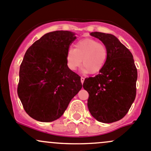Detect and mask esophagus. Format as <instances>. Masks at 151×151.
Here are the masks:
<instances>
[{"instance_id": "1", "label": "esophagus", "mask_w": 151, "mask_h": 151, "mask_svg": "<svg viewBox=\"0 0 151 151\" xmlns=\"http://www.w3.org/2000/svg\"><path fill=\"white\" fill-rule=\"evenodd\" d=\"M84 78L83 77H81V83H83V81H84Z\"/></svg>"}]
</instances>
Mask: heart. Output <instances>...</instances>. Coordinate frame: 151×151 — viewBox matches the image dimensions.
<instances>
[{"mask_svg":"<svg viewBox=\"0 0 151 151\" xmlns=\"http://www.w3.org/2000/svg\"><path fill=\"white\" fill-rule=\"evenodd\" d=\"M108 49L104 44L93 39H83L76 43L75 48L68 49L66 63L68 69L76 70L83 63V73L101 72L108 59Z\"/></svg>","mask_w":151,"mask_h":151,"instance_id":"obj_1","label":"heart"}]
</instances>
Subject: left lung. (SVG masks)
Here are the masks:
<instances>
[{
	"label": "left lung",
	"mask_w": 151,
	"mask_h": 151,
	"mask_svg": "<svg viewBox=\"0 0 151 151\" xmlns=\"http://www.w3.org/2000/svg\"><path fill=\"white\" fill-rule=\"evenodd\" d=\"M108 49V59L98 75L85 78L89 112L98 121L111 123L126 116L137 94V70L132 53L112 34L92 32Z\"/></svg>",
	"instance_id": "1"
}]
</instances>
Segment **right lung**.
<instances>
[{"label": "right lung", "instance_id": "obj_1", "mask_svg": "<svg viewBox=\"0 0 151 151\" xmlns=\"http://www.w3.org/2000/svg\"><path fill=\"white\" fill-rule=\"evenodd\" d=\"M74 33H47L25 53L19 72L17 94L25 112L40 122H52L64 114L82 87L81 77L68 69L66 53Z\"/></svg>", "mask_w": 151, "mask_h": 151}]
</instances>
